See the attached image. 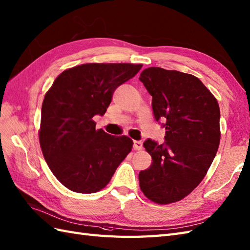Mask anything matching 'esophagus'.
Returning <instances> with one entry per match:
<instances>
[{
	"instance_id": "esophagus-1",
	"label": "esophagus",
	"mask_w": 250,
	"mask_h": 250,
	"mask_svg": "<svg viewBox=\"0 0 250 250\" xmlns=\"http://www.w3.org/2000/svg\"><path fill=\"white\" fill-rule=\"evenodd\" d=\"M143 147L141 141H133V149L136 150H141Z\"/></svg>"
}]
</instances>
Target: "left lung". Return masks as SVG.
I'll list each match as a JSON object with an SVG mask.
<instances>
[{
    "label": "left lung",
    "mask_w": 250,
    "mask_h": 250,
    "mask_svg": "<svg viewBox=\"0 0 250 250\" xmlns=\"http://www.w3.org/2000/svg\"><path fill=\"white\" fill-rule=\"evenodd\" d=\"M139 79L153 96L155 120L166 128L163 143H143L153 163L139 173L140 188L157 204L178 202L200 184L216 155L220 107L194 75L151 66Z\"/></svg>",
    "instance_id": "left-lung-1"
}]
</instances>
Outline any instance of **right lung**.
I'll list each match as a JSON object with an SVG mask.
<instances>
[{
  "instance_id": "1",
  "label": "right lung",
  "mask_w": 250,
  "mask_h": 250,
  "mask_svg": "<svg viewBox=\"0 0 250 250\" xmlns=\"http://www.w3.org/2000/svg\"><path fill=\"white\" fill-rule=\"evenodd\" d=\"M142 64L86 63L63 71L44 96L40 146L48 167L76 193L105 188L130 153L132 140L95 129V115H104L115 89Z\"/></svg>"
}]
</instances>
